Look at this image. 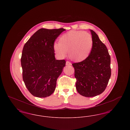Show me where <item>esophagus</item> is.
I'll return each mask as SVG.
<instances>
[{
  "label": "esophagus",
  "mask_w": 130,
  "mask_h": 130,
  "mask_svg": "<svg viewBox=\"0 0 130 130\" xmlns=\"http://www.w3.org/2000/svg\"><path fill=\"white\" fill-rule=\"evenodd\" d=\"M66 65H71L72 64H71V62H69V61H67L66 62Z\"/></svg>",
  "instance_id": "34e87169"
}]
</instances>
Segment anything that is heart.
I'll return each mask as SVG.
<instances>
[{"label":"heart","instance_id":"b5f03b06","mask_svg":"<svg viewBox=\"0 0 130 130\" xmlns=\"http://www.w3.org/2000/svg\"><path fill=\"white\" fill-rule=\"evenodd\" d=\"M59 42L53 45L56 55L63 58L68 51L69 57L74 62L85 60L93 49V37L91 34L83 31H69L60 37Z\"/></svg>","mask_w":130,"mask_h":130}]
</instances>
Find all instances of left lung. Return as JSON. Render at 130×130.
Here are the masks:
<instances>
[{
    "label": "left lung",
    "instance_id": "1",
    "mask_svg": "<svg viewBox=\"0 0 130 130\" xmlns=\"http://www.w3.org/2000/svg\"><path fill=\"white\" fill-rule=\"evenodd\" d=\"M90 31L93 47L90 56L83 61L72 64L76 90L85 97H93L103 93L111 75V57L108 49L98 35Z\"/></svg>",
    "mask_w": 130,
    "mask_h": 130
}]
</instances>
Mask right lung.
Instances as JSON below:
<instances>
[{"mask_svg": "<svg viewBox=\"0 0 130 130\" xmlns=\"http://www.w3.org/2000/svg\"><path fill=\"white\" fill-rule=\"evenodd\" d=\"M63 28L37 31L25 44L21 58L22 77L25 86L37 98L51 95L66 61L56 60L53 45Z\"/></svg>", "mask_w": 130, "mask_h": 130, "instance_id": "right-lung-1", "label": "right lung"}]
</instances>
